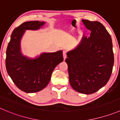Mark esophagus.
<instances>
[{
    "label": "esophagus",
    "mask_w": 120,
    "mask_h": 120,
    "mask_svg": "<svg viewBox=\"0 0 120 120\" xmlns=\"http://www.w3.org/2000/svg\"><path fill=\"white\" fill-rule=\"evenodd\" d=\"M63 58L64 59H66L67 57V52L66 51H63Z\"/></svg>",
    "instance_id": "34e87169"
}]
</instances>
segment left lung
Wrapping results in <instances>:
<instances>
[{"instance_id": "8db88e82", "label": "left lung", "mask_w": 120, "mask_h": 120, "mask_svg": "<svg viewBox=\"0 0 120 120\" xmlns=\"http://www.w3.org/2000/svg\"><path fill=\"white\" fill-rule=\"evenodd\" d=\"M91 31L83 37L80 45L67 53L69 81L77 92L91 94L109 81L114 66L112 40L105 27L99 22L82 20Z\"/></svg>"}]
</instances>
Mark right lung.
I'll return each instance as SVG.
<instances>
[{
    "instance_id": "1",
    "label": "right lung",
    "mask_w": 120,
    "mask_h": 120,
    "mask_svg": "<svg viewBox=\"0 0 120 120\" xmlns=\"http://www.w3.org/2000/svg\"><path fill=\"white\" fill-rule=\"evenodd\" d=\"M45 22L30 21L15 28L6 50V67L16 86L24 92L36 93L45 88L49 82L52 72L63 61V52L44 53L38 58L28 59L20 52V40L26 30H38Z\"/></svg>"
}]
</instances>
